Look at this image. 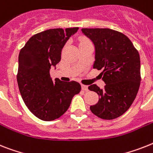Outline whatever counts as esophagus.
I'll use <instances>...</instances> for the list:
<instances>
[{"label": "esophagus", "mask_w": 153, "mask_h": 153, "mask_svg": "<svg viewBox=\"0 0 153 153\" xmlns=\"http://www.w3.org/2000/svg\"><path fill=\"white\" fill-rule=\"evenodd\" d=\"M81 88H82V90L85 91H88V86H87V85H84V84H82Z\"/></svg>", "instance_id": "34e87169"}]
</instances>
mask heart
<instances>
[{
    "label": "heart",
    "mask_w": 153,
    "mask_h": 153,
    "mask_svg": "<svg viewBox=\"0 0 153 153\" xmlns=\"http://www.w3.org/2000/svg\"><path fill=\"white\" fill-rule=\"evenodd\" d=\"M89 41H88V40H85V39H83V40H81V41H80V44L79 45H85V44H89Z\"/></svg>",
    "instance_id": "b5f03b06"
}]
</instances>
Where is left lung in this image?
<instances>
[{"mask_svg":"<svg viewBox=\"0 0 153 153\" xmlns=\"http://www.w3.org/2000/svg\"><path fill=\"white\" fill-rule=\"evenodd\" d=\"M82 33L94 44L93 67L102 69L105 86L95 84L88 89L99 97L90 109L99 118L113 120L123 115L133 103L141 82L140 56L130 39L110 29H82Z\"/></svg>","mask_w":153,"mask_h":153,"instance_id":"1","label":"left lung"}]
</instances>
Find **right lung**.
I'll list each match as a JSON object with an SVG mask.
<instances>
[{"mask_svg":"<svg viewBox=\"0 0 153 153\" xmlns=\"http://www.w3.org/2000/svg\"><path fill=\"white\" fill-rule=\"evenodd\" d=\"M74 28L51 29L31 36L19 55L17 82L29 110L39 119L51 121L67 111L81 86L76 81H52L50 69L61 60L62 50Z\"/></svg>","mask_w":153,"mask_h":153,"instance_id":"1","label":"right lung"}]
</instances>
